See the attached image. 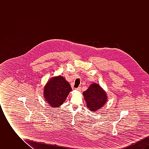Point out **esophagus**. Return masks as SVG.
I'll use <instances>...</instances> for the list:
<instances>
[{
	"label": "esophagus",
	"mask_w": 149,
	"mask_h": 149,
	"mask_svg": "<svg viewBox=\"0 0 149 149\" xmlns=\"http://www.w3.org/2000/svg\"><path fill=\"white\" fill-rule=\"evenodd\" d=\"M77 91H81V88L80 87H78L77 88H76L75 89Z\"/></svg>",
	"instance_id": "34e87169"
}]
</instances>
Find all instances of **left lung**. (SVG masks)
I'll return each mask as SVG.
<instances>
[{"label": "left lung", "instance_id": "left-lung-1", "mask_svg": "<svg viewBox=\"0 0 149 149\" xmlns=\"http://www.w3.org/2000/svg\"><path fill=\"white\" fill-rule=\"evenodd\" d=\"M83 94L87 107L93 112L104 106L107 100L106 93L97 83L92 84Z\"/></svg>", "mask_w": 149, "mask_h": 149}]
</instances>
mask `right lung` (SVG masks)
Returning <instances> with one entry per match:
<instances>
[{"label":"right lung","instance_id":"1","mask_svg":"<svg viewBox=\"0 0 149 149\" xmlns=\"http://www.w3.org/2000/svg\"><path fill=\"white\" fill-rule=\"evenodd\" d=\"M71 91V86L63 77H53L44 87L45 100L53 108L59 107L64 103Z\"/></svg>","mask_w":149,"mask_h":149}]
</instances>
